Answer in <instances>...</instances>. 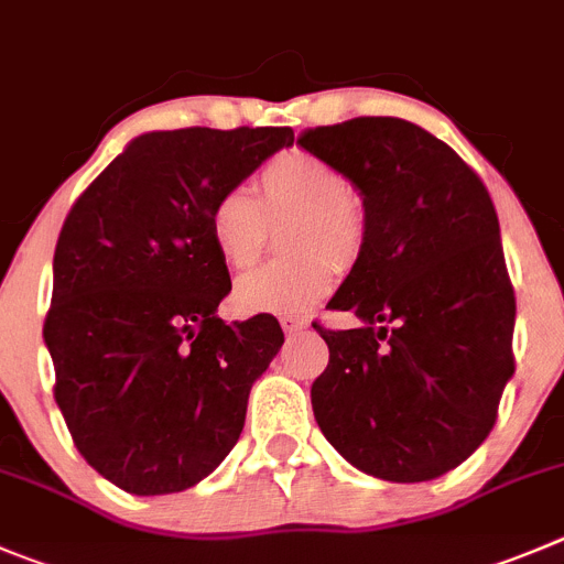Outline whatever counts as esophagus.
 Wrapping results in <instances>:
<instances>
[{"label":"esophagus","instance_id":"1","mask_svg":"<svg viewBox=\"0 0 564 564\" xmlns=\"http://www.w3.org/2000/svg\"><path fill=\"white\" fill-rule=\"evenodd\" d=\"M279 324H282V329H285L288 335H293V332H302L304 326H307V318H299V315H282Z\"/></svg>","mask_w":564,"mask_h":564}]
</instances>
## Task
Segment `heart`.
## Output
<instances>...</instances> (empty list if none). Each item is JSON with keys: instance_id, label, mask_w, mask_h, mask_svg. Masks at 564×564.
Returning a JSON list of instances; mask_svg holds the SVG:
<instances>
[{"instance_id": "b5f03b06", "label": "heart", "mask_w": 564, "mask_h": 564, "mask_svg": "<svg viewBox=\"0 0 564 564\" xmlns=\"http://www.w3.org/2000/svg\"><path fill=\"white\" fill-rule=\"evenodd\" d=\"M293 218L285 229L291 260L254 268L235 285L243 313H307L332 291L335 265L357 262L368 240L366 202L351 182L304 149L282 152L257 174V196L246 187L224 191L210 207V238L229 268H249L265 246L268 221Z\"/></svg>"}]
</instances>
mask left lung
Returning a JSON list of instances; mask_svg holds the SVG:
<instances>
[{
  "label": "left lung",
  "mask_w": 564,
  "mask_h": 564,
  "mask_svg": "<svg viewBox=\"0 0 564 564\" xmlns=\"http://www.w3.org/2000/svg\"><path fill=\"white\" fill-rule=\"evenodd\" d=\"M362 193L368 240L326 304L313 412L332 446L388 481H426L485 443L514 373V291L485 182L404 118L359 116L299 135Z\"/></svg>",
  "instance_id": "left-lung-1"
}]
</instances>
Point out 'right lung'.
Returning <instances> with one entry per match:
<instances>
[{"mask_svg":"<svg viewBox=\"0 0 564 564\" xmlns=\"http://www.w3.org/2000/svg\"><path fill=\"white\" fill-rule=\"evenodd\" d=\"M291 143V127L149 132L63 221L44 321L55 401L77 452L121 490H187L243 432L285 335L273 315H216L232 282L210 207Z\"/></svg>","mask_w":564,"mask_h":564,"instance_id":"right-lung-1","label":"right lung"}]
</instances>
